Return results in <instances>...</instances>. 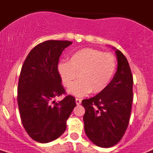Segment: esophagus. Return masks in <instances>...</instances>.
I'll list each match as a JSON object with an SVG mask.
<instances>
[{
  "instance_id": "esophagus-1",
  "label": "esophagus",
  "mask_w": 153,
  "mask_h": 153,
  "mask_svg": "<svg viewBox=\"0 0 153 153\" xmlns=\"http://www.w3.org/2000/svg\"><path fill=\"white\" fill-rule=\"evenodd\" d=\"M76 103L77 105H79L81 103V98H76Z\"/></svg>"
}]
</instances>
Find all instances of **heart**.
I'll return each instance as SVG.
<instances>
[{
    "mask_svg": "<svg viewBox=\"0 0 153 153\" xmlns=\"http://www.w3.org/2000/svg\"><path fill=\"white\" fill-rule=\"evenodd\" d=\"M117 59L110 53L93 48H83L72 53L69 62L58 64V72L65 88H71L78 74L80 78L70 89L71 94L83 96L104 91L117 71Z\"/></svg>",
    "mask_w": 153,
    "mask_h": 153,
    "instance_id": "heart-1",
    "label": "heart"
}]
</instances>
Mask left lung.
Segmentation results:
<instances>
[{"label": "left lung", "instance_id": "8db88e82", "mask_svg": "<svg viewBox=\"0 0 153 153\" xmlns=\"http://www.w3.org/2000/svg\"><path fill=\"white\" fill-rule=\"evenodd\" d=\"M116 55L117 69L109 85L93 98L82 101L85 108L86 135L102 148L112 147L120 141L128 127L131 113L133 76L124 55L117 49Z\"/></svg>", "mask_w": 153, "mask_h": 153}]
</instances>
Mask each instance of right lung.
<instances>
[{"instance_id":"1","label":"right lung","mask_w":153,"mask_h":153,"mask_svg":"<svg viewBox=\"0 0 153 153\" xmlns=\"http://www.w3.org/2000/svg\"><path fill=\"white\" fill-rule=\"evenodd\" d=\"M69 40H47L34 47L22 66L18 84V105L24 128L40 143L57 139L66 129V120L76 106L67 95L54 99L65 89L58 72L59 57L71 45Z\"/></svg>"}]
</instances>
